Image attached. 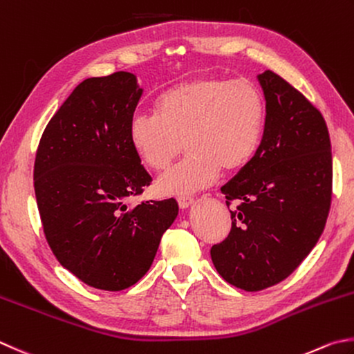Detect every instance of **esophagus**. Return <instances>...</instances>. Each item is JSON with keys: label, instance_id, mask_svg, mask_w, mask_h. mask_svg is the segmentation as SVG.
I'll use <instances>...</instances> for the list:
<instances>
[{"label": "esophagus", "instance_id": "obj_1", "mask_svg": "<svg viewBox=\"0 0 354 354\" xmlns=\"http://www.w3.org/2000/svg\"><path fill=\"white\" fill-rule=\"evenodd\" d=\"M177 202H178L180 208L186 209V208H189L192 203H194V198H192V197H178Z\"/></svg>", "mask_w": 354, "mask_h": 354}]
</instances>
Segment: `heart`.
Masks as SVG:
<instances>
[{"mask_svg": "<svg viewBox=\"0 0 354 354\" xmlns=\"http://www.w3.org/2000/svg\"><path fill=\"white\" fill-rule=\"evenodd\" d=\"M266 108L248 80L196 77L160 92L154 115L137 114L128 126L132 152L146 168L168 169L183 148L188 156L158 178L160 196H189L212 183L220 169L248 165L260 148Z\"/></svg>", "mask_w": 354, "mask_h": 354, "instance_id": "1", "label": "heart"}]
</instances>
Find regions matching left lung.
I'll return each instance as SVG.
<instances>
[{
    "label": "left lung",
    "instance_id": "8db88e82",
    "mask_svg": "<svg viewBox=\"0 0 354 354\" xmlns=\"http://www.w3.org/2000/svg\"><path fill=\"white\" fill-rule=\"evenodd\" d=\"M266 102L257 154L222 186L236 200L231 231L211 248L226 282L260 291L282 282L315 248L331 205L328 128L301 92L271 71L257 75Z\"/></svg>",
    "mask_w": 354,
    "mask_h": 354
}]
</instances>
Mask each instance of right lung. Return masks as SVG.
Instances as JSON below:
<instances>
[{
	"label": "right lung",
	"mask_w": 354,
	"mask_h": 354,
	"mask_svg": "<svg viewBox=\"0 0 354 354\" xmlns=\"http://www.w3.org/2000/svg\"><path fill=\"white\" fill-rule=\"evenodd\" d=\"M142 94L129 72L86 78L38 145L33 186L44 236L58 262L97 290L138 282L178 214L174 198L128 203L152 180L128 142Z\"/></svg>",
	"instance_id": "1"
}]
</instances>
